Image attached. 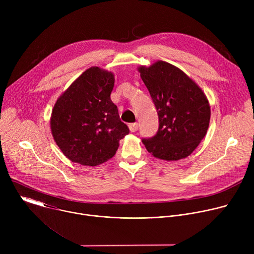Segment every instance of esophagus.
Returning <instances> with one entry per match:
<instances>
[{"label":"esophagus","instance_id":"1","mask_svg":"<svg viewBox=\"0 0 254 254\" xmlns=\"http://www.w3.org/2000/svg\"><path fill=\"white\" fill-rule=\"evenodd\" d=\"M128 128L131 132H134L138 128V124H136V123L135 124H130V125H128Z\"/></svg>","mask_w":254,"mask_h":254}]
</instances>
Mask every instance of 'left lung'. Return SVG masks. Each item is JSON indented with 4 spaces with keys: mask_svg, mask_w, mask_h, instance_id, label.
I'll return each mask as SVG.
<instances>
[{
    "mask_svg": "<svg viewBox=\"0 0 254 254\" xmlns=\"http://www.w3.org/2000/svg\"><path fill=\"white\" fill-rule=\"evenodd\" d=\"M155 103L159 130L142 139L155 158L178 161L190 156L207 133L211 110L201 87L184 71L166 61L137 67Z\"/></svg>",
    "mask_w": 254,
    "mask_h": 254,
    "instance_id": "obj_1",
    "label": "left lung"
}]
</instances>
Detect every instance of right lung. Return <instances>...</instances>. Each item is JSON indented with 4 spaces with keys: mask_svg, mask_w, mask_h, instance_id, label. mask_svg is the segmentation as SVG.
Segmentation results:
<instances>
[{
    "mask_svg": "<svg viewBox=\"0 0 254 254\" xmlns=\"http://www.w3.org/2000/svg\"><path fill=\"white\" fill-rule=\"evenodd\" d=\"M112 71L86 69L56 100L50 127L63 155L71 162L95 167L112 159L120 140L128 133L111 99Z\"/></svg>",
    "mask_w": 254,
    "mask_h": 254,
    "instance_id": "add662e5",
    "label": "right lung"
}]
</instances>
